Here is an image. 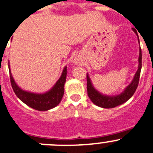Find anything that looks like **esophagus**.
I'll use <instances>...</instances> for the list:
<instances>
[{"label":"esophagus","instance_id":"esophagus-1","mask_svg":"<svg viewBox=\"0 0 153 153\" xmlns=\"http://www.w3.org/2000/svg\"><path fill=\"white\" fill-rule=\"evenodd\" d=\"M75 64H79V63H80V62L78 61V60H75Z\"/></svg>","mask_w":153,"mask_h":153}]
</instances>
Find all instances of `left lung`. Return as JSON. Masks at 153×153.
Listing matches in <instances>:
<instances>
[{
    "mask_svg": "<svg viewBox=\"0 0 153 153\" xmlns=\"http://www.w3.org/2000/svg\"><path fill=\"white\" fill-rule=\"evenodd\" d=\"M132 30L136 33L137 36V39L139 42L138 35L137 32L135 29L132 28ZM140 43V42H139ZM142 54H141V48L140 47L139 49V57H138V69L134 75L131 82L127 86L125 90L121 93L115 96H108V95H104L101 93L100 92L98 91L92 84L91 79H90L89 74L87 73V94H88L89 98L90 100L93 102L97 106L101 107L103 108H113L115 107L120 105L122 104L125 103L128 100L131 96L134 95L139 83V78H140V70L142 67Z\"/></svg>",
    "mask_w": 153,
    "mask_h": 153,
    "instance_id": "1",
    "label": "left lung"
}]
</instances>
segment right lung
Masks as SVG:
<instances>
[{
    "mask_svg": "<svg viewBox=\"0 0 153 153\" xmlns=\"http://www.w3.org/2000/svg\"><path fill=\"white\" fill-rule=\"evenodd\" d=\"M9 71H10V81L12 87L17 97L26 104L27 106L37 110V111H45L54 108L61 101L64 94V84L66 83L67 70L66 66L63 68L61 76L60 77L57 82L48 91L43 93H36L32 92L26 91L18 86L12 75L10 70V63H9Z\"/></svg>",
    "mask_w": 153,
    "mask_h": 153,
    "instance_id": "add662e5",
    "label": "right lung"
}]
</instances>
